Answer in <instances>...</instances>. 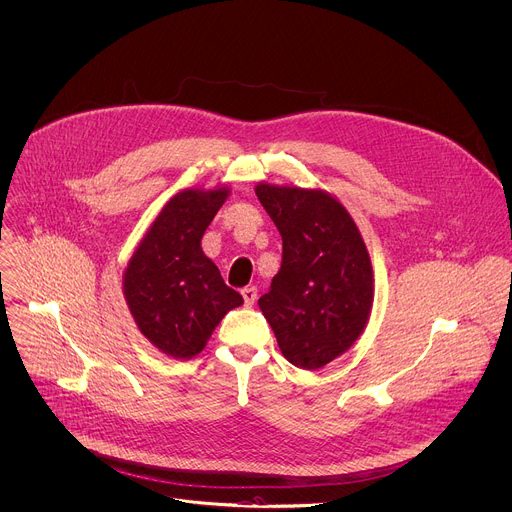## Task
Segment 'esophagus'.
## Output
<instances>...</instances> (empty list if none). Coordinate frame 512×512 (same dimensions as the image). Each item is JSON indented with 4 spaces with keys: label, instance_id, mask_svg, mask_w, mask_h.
<instances>
[{
    "label": "esophagus",
    "instance_id": "34e87169",
    "mask_svg": "<svg viewBox=\"0 0 512 512\" xmlns=\"http://www.w3.org/2000/svg\"><path fill=\"white\" fill-rule=\"evenodd\" d=\"M241 295H243V299H245V305L251 307V305H255V301H257V287H245V289L241 291Z\"/></svg>",
    "mask_w": 512,
    "mask_h": 512
}]
</instances>
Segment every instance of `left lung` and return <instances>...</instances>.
Returning <instances> with one entry per match:
<instances>
[{"label":"left lung","instance_id":"obj_1","mask_svg":"<svg viewBox=\"0 0 512 512\" xmlns=\"http://www.w3.org/2000/svg\"><path fill=\"white\" fill-rule=\"evenodd\" d=\"M283 239V261L259 307L283 357L315 371L361 337L373 307V267L349 211L327 191L259 183Z\"/></svg>","mask_w":512,"mask_h":512}]
</instances>
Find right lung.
I'll return each mask as SVG.
<instances>
[{
	"mask_svg": "<svg viewBox=\"0 0 512 512\" xmlns=\"http://www.w3.org/2000/svg\"><path fill=\"white\" fill-rule=\"evenodd\" d=\"M229 187L185 189L171 197L131 255L123 295L139 331L161 353L191 359L243 297L225 285L201 239Z\"/></svg>",
	"mask_w": 512,
	"mask_h": 512,
	"instance_id": "obj_1",
	"label": "right lung"
}]
</instances>
